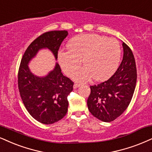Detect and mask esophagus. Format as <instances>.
<instances>
[{
  "instance_id": "1",
  "label": "esophagus",
  "mask_w": 152,
  "mask_h": 152,
  "mask_svg": "<svg viewBox=\"0 0 152 152\" xmlns=\"http://www.w3.org/2000/svg\"><path fill=\"white\" fill-rule=\"evenodd\" d=\"M80 85H81V84H79V83H75V85H74V86H73V87H74L75 89H76V88L79 87Z\"/></svg>"
}]
</instances>
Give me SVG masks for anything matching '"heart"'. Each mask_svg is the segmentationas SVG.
Wrapping results in <instances>:
<instances>
[{
    "mask_svg": "<svg viewBox=\"0 0 152 152\" xmlns=\"http://www.w3.org/2000/svg\"><path fill=\"white\" fill-rule=\"evenodd\" d=\"M68 50L58 53L62 70L72 76L82 64L85 66L75 75L77 80L85 82L94 79L102 81L108 79L118 66L121 48L118 41L99 34H81L67 44Z\"/></svg>",
    "mask_w": 152,
    "mask_h": 152,
    "instance_id": "obj_1",
    "label": "heart"
}]
</instances>
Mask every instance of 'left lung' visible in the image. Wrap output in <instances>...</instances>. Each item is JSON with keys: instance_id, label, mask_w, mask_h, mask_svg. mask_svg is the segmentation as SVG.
<instances>
[{"instance_id": "8db88e82", "label": "left lung", "mask_w": 152, "mask_h": 152, "mask_svg": "<svg viewBox=\"0 0 152 152\" xmlns=\"http://www.w3.org/2000/svg\"><path fill=\"white\" fill-rule=\"evenodd\" d=\"M123 47V60L113 75L102 83L90 86L88 109L104 122L114 121L126 110L136 87L137 75L134 55L125 42Z\"/></svg>"}]
</instances>
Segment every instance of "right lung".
Listing matches in <instances>:
<instances>
[{"label": "right lung", "instance_id": "right-lung-1", "mask_svg": "<svg viewBox=\"0 0 152 152\" xmlns=\"http://www.w3.org/2000/svg\"><path fill=\"white\" fill-rule=\"evenodd\" d=\"M67 34L65 30L43 33L26 49L19 67L18 89L24 106L34 118L46 125L58 122L66 115L67 96L72 91L74 82L62 74L58 63L45 77L34 75L27 64L43 48L50 49L57 59L60 46Z\"/></svg>", "mask_w": 152, "mask_h": 152}]
</instances>
